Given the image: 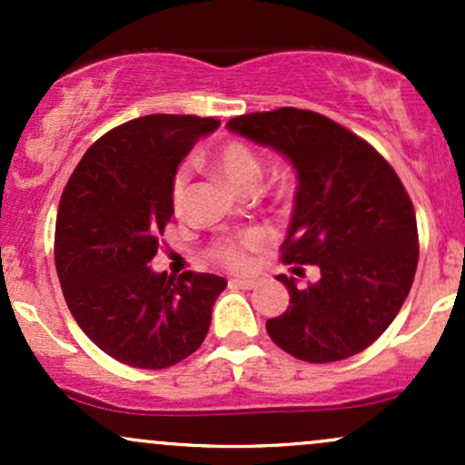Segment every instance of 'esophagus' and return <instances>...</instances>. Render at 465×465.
<instances>
[{"mask_svg": "<svg viewBox=\"0 0 465 465\" xmlns=\"http://www.w3.org/2000/svg\"><path fill=\"white\" fill-rule=\"evenodd\" d=\"M229 286L244 288V291H253V288H258V280H247V277H233V280H229Z\"/></svg>", "mask_w": 465, "mask_h": 465, "instance_id": "1", "label": "esophagus"}]
</instances>
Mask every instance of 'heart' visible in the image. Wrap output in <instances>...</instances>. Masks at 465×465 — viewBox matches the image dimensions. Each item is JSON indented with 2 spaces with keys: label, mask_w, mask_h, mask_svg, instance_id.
Returning a JSON list of instances; mask_svg holds the SVG:
<instances>
[{
  "label": "heart",
  "mask_w": 465,
  "mask_h": 465,
  "mask_svg": "<svg viewBox=\"0 0 465 465\" xmlns=\"http://www.w3.org/2000/svg\"><path fill=\"white\" fill-rule=\"evenodd\" d=\"M212 168L227 181L232 188L238 192H255L260 181H262V159L260 154L249 146V143L232 140L223 143L218 151L212 154ZM190 192V168L181 165L173 179V188H170V203L173 210L183 212L185 201H188ZM269 242V233L262 229H249V232L238 233V236L218 238L207 249V255L214 260L216 264L225 266L229 271H244L251 264V253L266 247Z\"/></svg>",
  "instance_id": "heart-1"
}]
</instances>
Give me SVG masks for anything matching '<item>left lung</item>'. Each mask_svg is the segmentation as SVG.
<instances>
[{
  "label": "left lung",
  "mask_w": 465,
  "mask_h": 465,
  "mask_svg": "<svg viewBox=\"0 0 465 465\" xmlns=\"http://www.w3.org/2000/svg\"><path fill=\"white\" fill-rule=\"evenodd\" d=\"M227 129L275 148L295 165L282 262L322 271L317 284L303 288L295 277H277L291 306L266 322V332L308 362L367 350L402 308L420 258L413 203L396 170L371 143L314 111L282 106L233 117Z\"/></svg>",
  "instance_id": "obj_1"
}]
</instances>
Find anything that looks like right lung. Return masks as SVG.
<instances>
[{"mask_svg":"<svg viewBox=\"0 0 465 465\" xmlns=\"http://www.w3.org/2000/svg\"><path fill=\"white\" fill-rule=\"evenodd\" d=\"M221 120L154 114L115 126L83 154L58 203L54 262L69 312L111 359L165 370L201 348L227 282L148 262L173 218L181 159Z\"/></svg>","mask_w":465,"mask_h":465,"instance_id":"obj_1","label":"right lung"}]
</instances>
